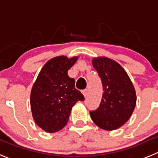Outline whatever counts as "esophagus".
Segmentation results:
<instances>
[{"mask_svg":"<svg viewBox=\"0 0 158 158\" xmlns=\"http://www.w3.org/2000/svg\"><path fill=\"white\" fill-rule=\"evenodd\" d=\"M82 94H83L84 97H86V96L87 95V89H82Z\"/></svg>","mask_w":158,"mask_h":158,"instance_id":"34e87169","label":"esophagus"}]
</instances>
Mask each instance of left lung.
Masks as SVG:
<instances>
[{"mask_svg":"<svg viewBox=\"0 0 158 158\" xmlns=\"http://www.w3.org/2000/svg\"><path fill=\"white\" fill-rule=\"evenodd\" d=\"M93 66L103 85L99 107L89 111L93 122L105 130L118 129L132 115L136 104L135 88L127 72L118 62L105 57L94 58Z\"/></svg>","mask_w":158,"mask_h":158,"instance_id":"1","label":"left lung"}]
</instances>
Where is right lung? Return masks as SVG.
I'll list each match as a JSON object with an SVG mask.
<instances>
[{
  "label": "right lung",
  "instance_id": "obj_1",
  "mask_svg": "<svg viewBox=\"0 0 158 158\" xmlns=\"http://www.w3.org/2000/svg\"><path fill=\"white\" fill-rule=\"evenodd\" d=\"M78 57L58 56L42 68L32 87L30 105L32 114L39 127L47 132L62 129L69 121L72 107L84 96L75 87V79L68 71Z\"/></svg>",
  "mask_w": 158,
  "mask_h": 158
}]
</instances>
